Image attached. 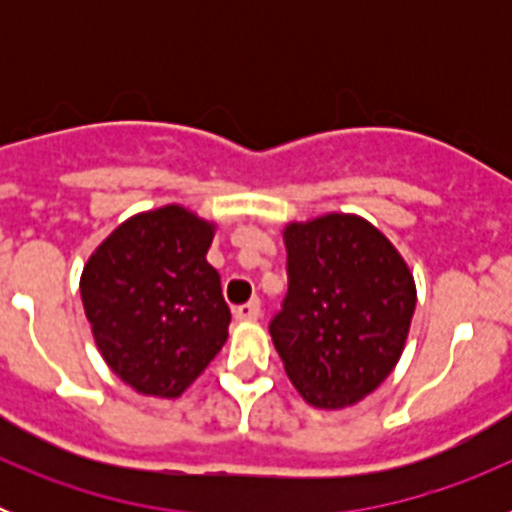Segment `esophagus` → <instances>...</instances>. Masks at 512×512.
<instances>
[{
    "label": "esophagus",
    "instance_id": "obj_1",
    "mask_svg": "<svg viewBox=\"0 0 512 512\" xmlns=\"http://www.w3.org/2000/svg\"><path fill=\"white\" fill-rule=\"evenodd\" d=\"M235 318L238 320H256L261 315V302L259 300H248L243 305L235 307Z\"/></svg>",
    "mask_w": 512,
    "mask_h": 512
}]
</instances>
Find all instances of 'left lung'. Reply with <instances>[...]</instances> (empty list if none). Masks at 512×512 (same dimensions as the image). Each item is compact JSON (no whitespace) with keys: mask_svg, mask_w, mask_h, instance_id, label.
<instances>
[{"mask_svg":"<svg viewBox=\"0 0 512 512\" xmlns=\"http://www.w3.org/2000/svg\"><path fill=\"white\" fill-rule=\"evenodd\" d=\"M289 289L269 325L284 372L312 408L341 410L390 377L408 341L415 279L359 215L284 228Z\"/></svg>","mask_w":512,"mask_h":512,"instance_id":"1","label":"left lung"}]
</instances>
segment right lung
Listing matches in <instances>:
<instances>
[{
	"label": "right lung",
	"mask_w": 512,
	"mask_h": 512,
	"mask_svg": "<svg viewBox=\"0 0 512 512\" xmlns=\"http://www.w3.org/2000/svg\"><path fill=\"white\" fill-rule=\"evenodd\" d=\"M215 223L182 205L117 225L81 271L99 354L135 392L179 397L228 341L230 307L207 264Z\"/></svg>",
	"instance_id": "1"
}]
</instances>
